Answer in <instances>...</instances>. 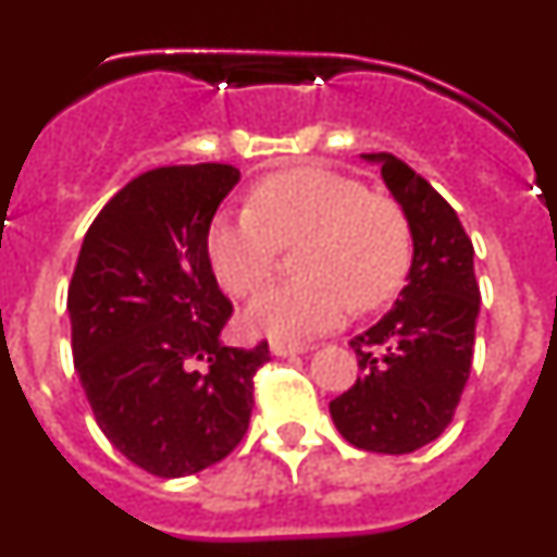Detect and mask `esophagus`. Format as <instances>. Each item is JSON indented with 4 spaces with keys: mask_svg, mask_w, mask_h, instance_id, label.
Listing matches in <instances>:
<instances>
[{
    "mask_svg": "<svg viewBox=\"0 0 557 557\" xmlns=\"http://www.w3.org/2000/svg\"><path fill=\"white\" fill-rule=\"evenodd\" d=\"M314 346H309V343H287V339H275L273 346H270V351L275 354V357H295V354H307L312 351Z\"/></svg>",
    "mask_w": 557,
    "mask_h": 557,
    "instance_id": "obj_1",
    "label": "esophagus"
}]
</instances>
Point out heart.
Segmentation results:
<instances>
[{"label": "heart", "instance_id": "1", "mask_svg": "<svg viewBox=\"0 0 557 557\" xmlns=\"http://www.w3.org/2000/svg\"><path fill=\"white\" fill-rule=\"evenodd\" d=\"M293 248H301V278L270 287L245 314L248 329L268 337L329 332L351 307H385L412 268V225L385 191L326 166H295L268 175L250 209L220 214L206 239L220 287L236 298L259 293Z\"/></svg>", "mask_w": 557, "mask_h": 557}]
</instances>
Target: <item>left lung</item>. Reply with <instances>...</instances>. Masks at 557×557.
<instances>
[{
    "instance_id": "left-lung-1",
    "label": "left lung",
    "mask_w": 557,
    "mask_h": 557,
    "mask_svg": "<svg viewBox=\"0 0 557 557\" xmlns=\"http://www.w3.org/2000/svg\"><path fill=\"white\" fill-rule=\"evenodd\" d=\"M405 206L412 268L391 312L351 339L359 376L329 405L348 444L407 455L432 444L455 418L474 357L480 284L474 245L457 211L391 152H366Z\"/></svg>"
}]
</instances>
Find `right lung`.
I'll use <instances>...</instances> for the list:
<instances>
[{
	"label": "right lung",
	"mask_w": 557,
	"mask_h": 557,
	"mask_svg": "<svg viewBox=\"0 0 557 557\" xmlns=\"http://www.w3.org/2000/svg\"><path fill=\"white\" fill-rule=\"evenodd\" d=\"M231 164L141 172L102 206L77 256L66 309L72 357L97 424L156 476H189L239 446L268 339L223 346L234 307L209 262Z\"/></svg>",
	"instance_id": "1"
}]
</instances>
